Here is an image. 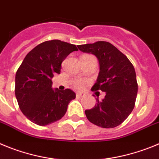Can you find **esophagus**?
I'll use <instances>...</instances> for the list:
<instances>
[{
    "label": "esophagus",
    "mask_w": 159,
    "mask_h": 159,
    "mask_svg": "<svg viewBox=\"0 0 159 159\" xmlns=\"http://www.w3.org/2000/svg\"><path fill=\"white\" fill-rule=\"evenodd\" d=\"M84 96H85V94L84 93H78L76 94V97H78V98H81V97H83Z\"/></svg>",
    "instance_id": "esophagus-1"
}]
</instances>
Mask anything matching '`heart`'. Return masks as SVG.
Masks as SVG:
<instances>
[{
    "label": "heart",
    "instance_id": "1",
    "mask_svg": "<svg viewBox=\"0 0 159 159\" xmlns=\"http://www.w3.org/2000/svg\"><path fill=\"white\" fill-rule=\"evenodd\" d=\"M89 81H86V80H83V79H78L75 80L73 83V86H74V89H76L78 90H81L85 88V85L88 84Z\"/></svg>",
    "mask_w": 159,
    "mask_h": 159
}]
</instances>
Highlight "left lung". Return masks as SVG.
Returning <instances> with one entry per match:
<instances>
[{"mask_svg": "<svg viewBox=\"0 0 159 159\" xmlns=\"http://www.w3.org/2000/svg\"><path fill=\"white\" fill-rule=\"evenodd\" d=\"M78 48L98 58L99 76L92 90L106 93L102 101L96 98L95 107L85 110L87 119L101 128L117 127L128 118L135 107L138 93L135 68L125 55L108 42L98 41Z\"/></svg>", "mask_w": 159, "mask_h": 159, "instance_id": "1", "label": "left lung"}]
</instances>
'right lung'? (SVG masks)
Instances as JSON below:
<instances>
[{"instance_id": "obj_1", "label": "right lung", "mask_w": 159, "mask_h": 159, "mask_svg": "<svg viewBox=\"0 0 159 159\" xmlns=\"http://www.w3.org/2000/svg\"><path fill=\"white\" fill-rule=\"evenodd\" d=\"M76 45L53 39L39 44L23 60L16 74L15 94L24 115L40 126L62 118L76 94L70 89L51 88V78L60 74L62 62Z\"/></svg>"}]
</instances>
